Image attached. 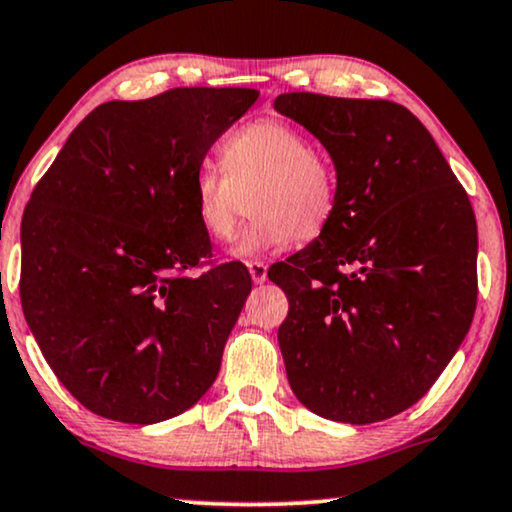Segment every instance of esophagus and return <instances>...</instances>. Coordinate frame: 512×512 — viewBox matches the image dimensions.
Returning <instances> with one entry per match:
<instances>
[{
	"instance_id": "esophagus-1",
	"label": "esophagus",
	"mask_w": 512,
	"mask_h": 512,
	"mask_svg": "<svg viewBox=\"0 0 512 512\" xmlns=\"http://www.w3.org/2000/svg\"><path fill=\"white\" fill-rule=\"evenodd\" d=\"M248 269H250L252 281H255L257 286H262V283L267 281V264L264 262H248Z\"/></svg>"
}]
</instances>
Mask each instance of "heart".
Returning <instances> with one entry per match:
<instances>
[{"mask_svg":"<svg viewBox=\"0 0 512 512\" xmlns=\"http://www.w3.org/2000/svg\"><path fill=\"white\" fill-rule=\"evenodd\" d=\"M222 170L203 167L193 181V208L212 241L234 236L241 196L252 222L234 245L236 257H260L293 241L319 238L338 210V174L326 155L286 120L262 118L219 146Z\"/></svg>","mask_w":512,"mask_h":512,"instance_id":"b5f03b06","label":"heart"}]
</instances>
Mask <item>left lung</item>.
Wrapping results in <instances>:
<instances>
[{
	"label": "left lung",
	"mask_w": 512,
	"mask_h": 512,
	"mask_svg": "<svg viewBox=\"0 0 512 512\" xmlns=\"http://www.w3.org/2000/svg\"><path fill=\"white\" fill-rule=\"evenodd\" d=\"M274 108L321 141L338 174L328 229L269 269L290 304L278 328L288 383L316 416L378 423L416 404L470 331L475 212L409 108L312 92Z\"/></svg>",
	"instance_id": "obj_1"
}]
</instances>
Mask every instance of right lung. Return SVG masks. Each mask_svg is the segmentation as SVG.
<instances>
[{"mask_svg":"<svg viewBox=\"0 0 512 512\" xmlns=\"http://www.w3.org/2000/svg\"><path fill=\"white\" fill-rule=\"evenodd\" d=\"M257 89L108 101L73 129L21 224V304L44 359L96 416L151 425L210 390L252 281L193 208L210 146Z\"/></svg>","mask_w":512,"mask_h":512,"instance_id":"right-lung-1","label":"right lung"}]
</instances>
